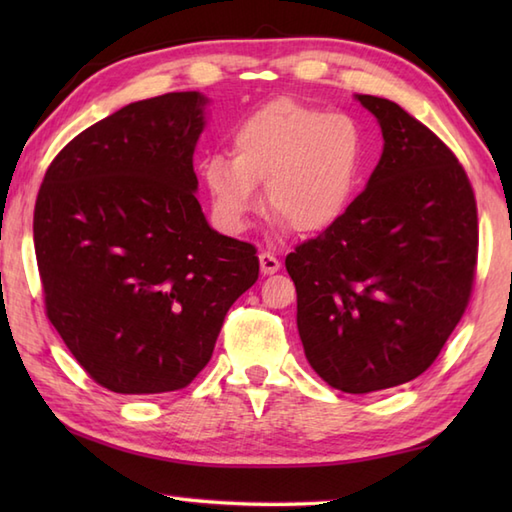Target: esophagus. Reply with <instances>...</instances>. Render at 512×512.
<instances>
[{
    "label": "esophagus",
    "mask_w": 512,
    "mask_h": 512,
    "mask_svg": "<svg viewBox=\"0 0 512 512\" xmlns=\"http://www.w3.org/2000/svg\"><path fill=\"white\" fill-rule=\"evenodd\" d=\"M279 259L273 253H259V268H262V275H275L279 270Z\"/></svg>",
    "instance_id": "34e87169"
}]
</instances>
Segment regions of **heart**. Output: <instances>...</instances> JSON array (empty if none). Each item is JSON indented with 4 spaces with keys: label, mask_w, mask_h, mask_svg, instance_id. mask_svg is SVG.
Listing matches in <instances>:
<instances>
[{
    "label": "heart",
    "mask_w": 512,
    "mask_h": 512,
    "mask_svg": "<svg viewBox=\"0 0 512 512\" xmlns=\"http://www.w3.org/2000/svg\"><path fill=\"white\" fill-rule=\"evenodd\" d=\"M231 155L213 154L202 165L217 224L242 231L259 206L257 184H264L266 211L279 226L297 235H321L354 202L363 134L345 114L275 99L235 127Z\"/></svg>",
    "instance_id": "1"
}]
</instances>
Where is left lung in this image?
I'll return each instance as SVG.
<instances>
[{
	"label": "left lung",
	"mask_w": 512,
	"mask_h": 512,
	"mask_svg": "<svg viewBox=\"0 0 512 512\" xmlns=\"http://www.w3.org/2000/svg\"><path fill=\"white\" fill-rule=\"evenodd\" d=\"M354 99L376 116L383 154L343 220L297 246L286 270L314 372L369 394L420 376L462 319L477 209L458 158L429 127L394 101Z\"/></svg>",
	"instance_id": "8db88e82"
}]
</instances>
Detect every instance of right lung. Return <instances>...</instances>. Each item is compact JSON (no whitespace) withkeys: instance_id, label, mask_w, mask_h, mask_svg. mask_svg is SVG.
<instances>
[{"instance_id":"obj_1","label":"right lung","mask_w":512,"mask_h":512,"mask_svg":"<svg viewBox=\"0 0 512 512\" xmlns=\"http://www.w3.org/2000/svg\"><path fill=\"white\" fill-rule=\"evenodd\" d=\"M206 105L200 92L125 105L61 149L37 195L48 319L116 394L187 387L259 277L255 246L217 233L195 198Z\"/></svg>"}]
</instances>
